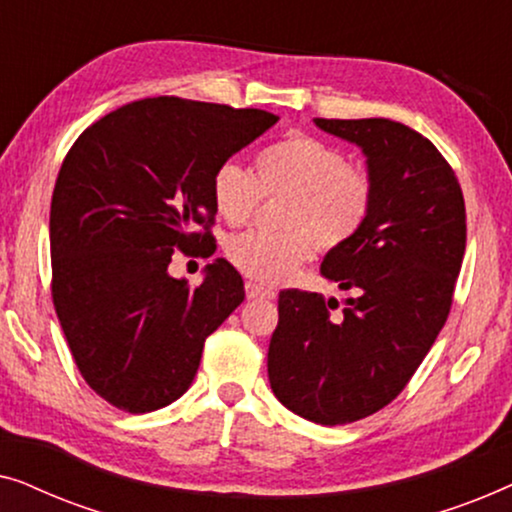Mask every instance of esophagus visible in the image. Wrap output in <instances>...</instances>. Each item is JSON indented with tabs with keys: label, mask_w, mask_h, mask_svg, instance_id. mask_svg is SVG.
<instances>
[{
	"label": "esophagus",
	"mask_w": 512,
	"mask_h": 512,
	"mask_svg": "<svg viewBox=\"0 0 512 512\" xmlns=\"http://www.w3.org/2000/svg\"><path fill=\"white\" fill-rule=\"evenodd\" d=\"M244 291H247V298H249V300H256V298H275V291L265 289V286L256 284V282H247V284H244Z\"/></svg>",
	"instance_id": "1"
}]
</instances>
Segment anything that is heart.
I'll use <instances>...</instances> for the list:
<instances>
[{
	"label": "heart",
	"mask_w": 512,
	"mask_h": 512,
	"mask_svg": "<svg viewBox=\"0 0 512 512\" xmlns=\"http://www.w3.org/2000/svg\"><path fill=\"white\" fill-rule=\"evenodd\" d=\"M284 193L282 230H244L226 242V256L263 284L289 279L317 242L333 249L352 240L373 207V181L345 153L310 135H289L256 156V177L237 160L214 170V207L228 223H244L263 195Z\"/></svg>",
	"instance_id": "obj_1"
}]
</instances>
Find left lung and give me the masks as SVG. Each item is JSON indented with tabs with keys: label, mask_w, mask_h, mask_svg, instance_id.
<instances>
[{
	"label": "left lung",
	"mask_w": 512,
	"mask_h": 512,
	"mask_svg": "<svg viewBox=\"0 0 512 512\" xmlns=\"http://www.w3.org/2000/svg\"><path fill=\"white\" fill-rule=\"evenodd\" d=\"M366 156L373 207L321 275L352 291L279 293L268 349L270 387L284 408L335 426L382 410L429 354L452 307L466 251L464 193L429 139L389 118H314Z\"/></svg>",
	"instance_id": "1"
}]
</instances>
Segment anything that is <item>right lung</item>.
<instances>
[{
    "label": "right lung",
    "instance_id": "add662e5",
    "mask_svg": "<svg viewBox=\"0 0 512 512\" xmlns=\"http://www.w3.org/2000/svg\"><path fill=\"white\" fill-rule=\"evenodd\" d=\"M263 109L146 97L90 125L51 200L53 305L88 387L118 410L165 408L191 387L202 347L244 300L216 258L191 286L174 251L214 254V170L272 128Z\"/></svg>",
    "mask_w": 512,
    "mask_h": 512
}]
</instances>
